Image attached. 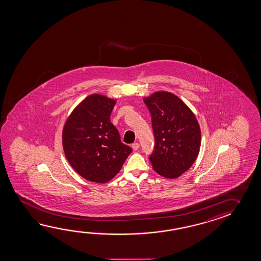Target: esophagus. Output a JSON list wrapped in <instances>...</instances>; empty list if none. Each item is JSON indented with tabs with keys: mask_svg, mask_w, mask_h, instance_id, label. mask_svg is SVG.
I'll use <instances>...</instances> for the list:
<instances>
[{
	"mask_svg": "<svg viewBox=\"0 0 261 261\" xmlns=\"http://www.w3.org/2000/svg\"><path fill=\"white\" fill-rule=\"evenodd\" d=\"M132 148H133V150H137L139 148H140V144L138 143V142H134L132 144Z\"/></svg>",
	"mask_w": 261,
	"mask_h": 261,
	"instance_id": "1",
	"label": "esophagus"
}]
</instances>
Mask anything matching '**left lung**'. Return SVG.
I'll return each mask as SVG.
<instances>
[{
	"mask_svg": "<svg viewBox=\"0 0 261 261\" xmlns=\"http://www.w3.org/2000/svg\"><path fill=\"white\" fill-rule=\"evenodd\" d=\"M143 101L151 115L155 138L150 163L160 175L177 178L190 168L198 156V121L186 103L172 93L157 91Z\"/></svg>",
	"mask_w": 261,
	"mask_h": 261,
	"instance_id": "1",
	"label": "left lung"
}]
</instances>
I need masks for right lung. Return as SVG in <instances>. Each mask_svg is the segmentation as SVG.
Instances as JSON below:
<instances>
[{
    "label": "right lung",
    "mask_w": 261,
    "mask_h": 261,
    "mask_svg": "<svg viewBox=\"0 0 261 261\" xmlns=\"http://www.w3.org/2000/svg\"><path fill=\"white\" fill-rule=\"evenodd\" d=\"M113 98L92 94L75 107L62 133L63 149L72 168L94 182L111 181L120 171L132 148L120 141L111 122Z\"/></svg>",
    "instance_id": "obj_1"
}]
</instances>
